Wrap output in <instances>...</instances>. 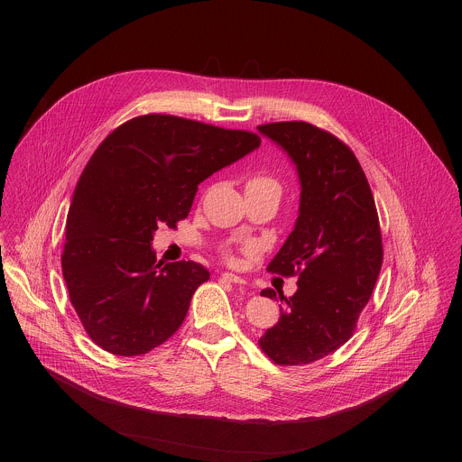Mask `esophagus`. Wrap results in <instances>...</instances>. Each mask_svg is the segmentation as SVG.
I'll list each match as a JSON object with an SVG mask.
<instances>
[{
  "label": "esophagus",
  "instance_id": "1",
  "mask_svg": "<svg viewBox=\"0 0 462 462\" xmlns=\"http://www.w3.org/2000/svg\"><path fill=\"white\" fill-rule=\"evenodd\" d=\"M221 276H223V280H226V282H230V283H239V285L245 283V280H243L241 276L234 274V273H223Z\"/></svg>",
  "mask_w": 462,
  "mask_h": 462
}]
</instances>
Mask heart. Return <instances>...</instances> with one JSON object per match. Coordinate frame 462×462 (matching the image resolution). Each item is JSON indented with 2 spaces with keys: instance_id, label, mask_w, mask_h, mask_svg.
Returning <instances> with one entry per match:
<instances>
[{
  "instance_id": "obj_1",
  "label": "heart",
  "mask_w": 462,
  "mask_h": 462,
  "mask_svg": "<svg viewBox=\"0 0 462 462\" xmlns=\"http://www.w3.org/2000/svg\"><path fill=\"white\" fill-rule=\"evenodd\" d=\"M250 182H254V184H267V186H274V188H278L276 180H274V179H271V177H255V179H252Z\"/></svg>"
}]
</instances>
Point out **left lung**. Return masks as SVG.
<instances>
[{
  "mask_svg": "<svg viewBox=\"0 0 462 462\" xmlns=\"http://www.w3.org/2000/svg\"><path fill=\"white\" fill-rule=\"evenodd\" d=\"M257 131L287 153L301 188L294 230L269 265L282 276L298 274V291L291 298L261 291L283 305L259 346L280 365H303L353 337L382 267L378 216L358 159L335 135L307 122Z\"/></svg>",
  "mask_w": 462,
  "mask_h": 462,
  "instance_id": "left-lung-1",
  "label": "left lung"
}]
</instances>
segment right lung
I'll list each match as a JSON object with an SVG mask.
<instances>
[{"label": "right lung", "mask_w": 462, "mask_h": 462, "mask_svg": "<svg viewBox=\"0 0 462 462\" xmlns=\"http://www.w3.org/2000/svg\"><path fill=\"white\" fill-rule=\"evenodd\" d=\"M239 129L171 115L118 125L84 168L65 223L61 273L89 338L139 356L166 342L210 273L195 261H157L159 226L188 217L205 179L257 150Z\"/></svg>", "instance_id": "1"}]
</instances>
